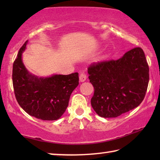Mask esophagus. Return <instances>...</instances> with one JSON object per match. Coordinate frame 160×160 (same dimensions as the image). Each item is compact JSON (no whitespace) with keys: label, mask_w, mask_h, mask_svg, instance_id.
Here are the masks:
<instances>
[{"label":"esophagus","mask_w":160,"mask_h":160,"mask_svg":"<svg viewBox=\"0 0 160 160\" xmlns=\"http://www.w3.org/2000/svg\"><path fill=\"white\" fill-rule=\"evenodd\" d=\"M87 79V76L84 73H81L79 75V81L81 82H84Z\"/></svg>","instance_id":"34e87169"}]
</instances>
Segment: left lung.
Returning <instances> with one entry per match:
<instances>
[{
    "instance_id": "8db88e82",
    "label": "left lung",
    "mask_w": 160,
    "mask_h": 160,
    "mask_svg": "<svg viewBox=\"0 0 160 160\" xmlns=\"http://www.w3.org/2000/svg\"><path fill=\"white\" fill-rule=\"evenodd\" d=\"M87 72L95 89L91 105L100 117H117L144 99L149 68L141 48L130 50L119 60L93 63Z\"/></svg>"
}]
</instances>
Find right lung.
<instances>
[{"label":"right lung","mask_w":160,"mask_h":160,"mask_svg":"<svg viewBox=\"0 0 160 160\" xmlns=\"http://www.w3.org/2000/svg\"><path fill=\"white\" fill-rule=\"evenodd\" d=\"M28 41L20 48L13 64L15 97L29 115L47 121L57 120L65 113L72 92L78 85V73L54 74L49 77H38L30 73L22 58Z\"/></svg>","instance_id":"right-lung-1"}]
</instances>
